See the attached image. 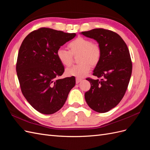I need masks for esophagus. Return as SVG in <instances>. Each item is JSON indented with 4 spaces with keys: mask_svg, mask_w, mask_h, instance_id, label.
I'll list each match as a JSON object with an SVG mask.
<instances>
[{
    "mask_svg": "<svg viewBox=\"0 0 150 150\" xmlns=\"http://www.w3.org/2000/svg\"><path fill=\"white\" fill-rule=\"evenodd\" d=\"M82 81V79H81V78H77L76 79V84H78V83H79L81 81Z\"/></svg>",
    "mask_w": 150,
    "mask_h": 150,
    "instance_id": "esophagus-1",
    "label": "esophagus"
}]
</instances>
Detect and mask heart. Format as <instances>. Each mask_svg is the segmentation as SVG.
Wrapping results in <instances>:
<instances>
[{"label": "heart", "mask_w": 150, "mask_h": 150, "mask_svg": "<svg viewBox=\"0 0 150 150\" xmlns=\"http://www.w3.org/2000/svg\"><path fill=\"white\" fill-rule=\"evenodd\" d=\"M69 51L62 48L59 49L56 55L61 64L66 67L70 66L72 62V55L79 54V62L81 64L67 68L66 74L68 76H74L83 78L91 69V66H94L100 61L101 51L97 44L92 43L91 40L83 37H79L72 40L67 45Z\"/></svg>", "instance_id": "heart-1"}]
</instances>
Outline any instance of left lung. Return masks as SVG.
Segmentation results:
<instances>
[{
	"label": "left lung",
	"mask_w": 150,
	"mask_h": 150,
	"mask_svg": "<svg viewBox=\"0 0 150 150\" xmlns=\"http://www.w3.org/2000/svg\"><path fill=\"white\" fill-rule=\"evenodd\" d=\"M81 34L96 40L100 47V61L93 75L99 79L87 78L91 83L84 97L88 106L98 112H106L116 106L123 98L132 72V62L126 43L114 32L94 29Z\"/></svg>",
	"instance_id": "1"
}]
</instances>
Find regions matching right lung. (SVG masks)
Listing matches in <instances>:
<instances>
[{"label": "right lung", "instance_id": "right-lung-1", "mask_svg": "<svg viewBox=\"0 0 150 150\" xmlns=\"http://www.w3.org/2000/svg\"><path fill=\"white\" fill-rule=\"evenodd\" d=\"M76 35L42 28L27 35L20 47L16 71L22 93L42 114L51 115L59 110L76 84L74 76L57 79L64 67L56 55L61 46Z\"/></svg>", "mask_w": 150, "mask_h": 150}]
</instances>
